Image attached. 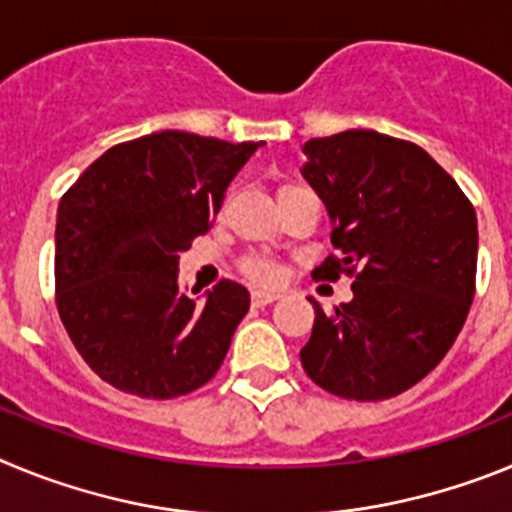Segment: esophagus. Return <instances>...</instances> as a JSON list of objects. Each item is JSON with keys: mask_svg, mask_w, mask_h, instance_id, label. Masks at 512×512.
<instances>
[{"mask_svg": "<svg viewBox=\"0 0 512 512\" xmlns=\"http://www.w3.org/2000/svg\"><path fill=\"white\" fill-rule=\"evenodd\" d=\"M277 300H279L277 292H264V289H256V292L251 295L253 307H266V305H271V302H277Z\"/></svg>", "mask_w": 512, "mask_h": 512, "instance_id": "34e87169", "label": "esophagus"}]
</instances>
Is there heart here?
<instances>
[{
  "label": "heart",
  "mask_w": 512,
  "mask_h": 512,
  "mask_svg": "<svg viewBox=\"0 0 512 512\" xmlns=\"http://www.w3.org/2000/svg\"><path fill=\"white\" fill-rule=\"evenodd\" d=\"M241 271L256 284H274L282 277V266L274 264L271 259H261V256H248V259H243Z\"/></svg>",
  "instance_id": "heart-1"
}]
</instances>
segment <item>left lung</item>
I'll use <instances>...</instances> for the list:
<instances>
[{"label":"left lung","instance_id":"obj_1","mask_svg":"<svg viewBox=\"0 0 512 512\" xmlns=\"http://www.w3.org/2000/svg\"><path fill=\"white\" fill-rule=\"evenodd\" d=\"M307 179L330 215L315 279L354 277L351 302L315 300L300 351L307 377L346 400L410 390L446 356L474 300L477 215L441 166L410 140L346 130L305 143Z\"/></svg>","mask_w":512,"mask_h":512}]
</instances>
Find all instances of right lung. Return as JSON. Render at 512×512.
Returning a JSON list of instances; mask_svg holds the SVG:
<instances>
[{
	"mask_svg": "<svg viewBox=\"0 0 512 512\" xmlns=\"http://www.w3.org/2000/svg\"><path fill=\"white\" fill-rule=\"evenodd\" d=\"M256 148L179 130L143 135L102 153L61 197L58 315L81 359L120 392L171 400L223 364L248 289L223 279L205 300L189 297L179 253L210 230Z\"/></svg>",
	"mask_w": 512,
	"mask_h": 512,
	"instance_id": "obj_1",
	"label": "right lung"
}]
</instances>
